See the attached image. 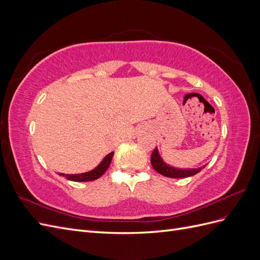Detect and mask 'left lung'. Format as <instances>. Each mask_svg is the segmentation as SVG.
<instances>
[{
  "label": "left lung",
  "instance_id": "left-lung-1",
  "mask_svg": "<svg viewBox=\"0 0 260 260\" xmlns=\"http://www.w3.org/2000/svg\"><path fill=\"white\" fill-rule=\"evenodd\" d=\"M151 164L153 168L158 172V174L168 177V178H187V177H192L196 174L205 168V166L200 167V168H195V169H180V168H175L172 166H169L168 164L165 162L162 158L159 155L158 148L155 147L151 155Z\"/></svg>",
  "mask_w": 260,
  "mask_h": 260
}]
</instances>
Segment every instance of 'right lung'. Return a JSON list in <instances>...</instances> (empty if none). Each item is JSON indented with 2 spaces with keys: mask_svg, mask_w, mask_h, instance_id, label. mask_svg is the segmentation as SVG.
Here are the masks:
<instances>
[{
  "mask_svg": "<svg viewBox=\"0 0 260 260\" xmlns=\"http://www.w3.org/2000/svg\"><path fill=\"white\" fill-rule=\"evenodd\" d=\"M114 156V152L109 153L104 157V159L100 162L99 166H96L93 170L83 172V174H77V175H65V174H59V176H64L67 180L70 181H77V182H86V181H93L99 179L104 172L107 170V168L111 165L112 158Z\"/></svg>",
  "mask_w": 260,
  "mask_h": 260,
  "instance_id": "1",
  "label": "right lung"
}]
</instances>
